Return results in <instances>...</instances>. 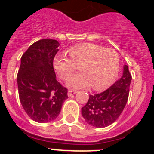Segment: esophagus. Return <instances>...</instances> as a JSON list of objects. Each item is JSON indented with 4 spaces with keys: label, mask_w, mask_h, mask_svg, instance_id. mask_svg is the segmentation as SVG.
<instances>
[{
    "label": "esophagus",
    "mask_w": 154,
    "mask_h": 154,
    "mask_svg": "<svg viewBox=\"0 0 154 154\" xmlns=\"http://www.w3.org/2000/svg\"><path fill=\"white\" fill-rule=\"evenodd\" d=\"M76 92H75V91H73V90H69V92H68V96H72V95H75V94Z\"/></svg>",
    "instance_id": "obj_1"
}]
</instances>
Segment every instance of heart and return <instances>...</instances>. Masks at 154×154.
I'll use <instances>...</instances> for the list:
<instances>
[{
  "mask_svg": "<svg viewBox=\"0 0 154 154\" xmlns=\"http://www.w3.org/2000/svg\"><path fill=\"white\" fill-rule=\"evenodd\" d=\"M71 58L57 56L54 67L61 79L67 80L81 64V73L67 82L72 89L92 85L94 90H101L115 81L119 71V56L115 50L94 43H82L70 48L68 51Z\"/></svg>",
  "mask_w": 154,
  "mask_h": 154,
  "instance_id": "b5f03b06",
  "label": "heart"
}]
</instances>
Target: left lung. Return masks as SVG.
Returning <instances> with one entry per match:
<instances>
[{"mask_svg":"<svg viewBox=\"0 0 154 154\" xmlns=\"http://www.w3.org/2000/svg\"><path fill=\"white\" fill-rule=\"evenodd\" d=\"M132 76L127 65L123 75L111 87L101 93L90 95L82 115L85 122L97 128L108 126L119 118L127 103Z\"/></svg>","mask_w":154,"mask_h":154,"instance_id":"8db88e82","label":"left lung"}]
</instances>
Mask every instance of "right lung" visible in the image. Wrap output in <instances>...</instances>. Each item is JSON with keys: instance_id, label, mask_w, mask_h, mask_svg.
<instances>
[{"instance_id": "right-lung-1", "label": "right lung", "mask_w": 154, "mask_h": 154, "mask_svg": "<svg viewBox=\"0 0 154 154\" xmlns=\"http://www.w3.org/2000/svg\"><path fill=\"white\" fill-rule=\"evenodd\" d=\"M59 42L41 39L23 54L17 73L19 99L32 120L47 123L60 113L68 89L56 80L53 61Z\"/></svg>"}]
</instances>
